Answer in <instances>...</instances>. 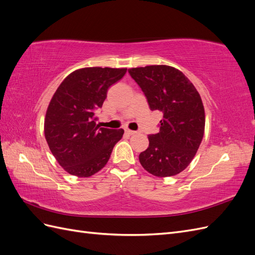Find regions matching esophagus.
Wrapping results in <instances>:
<instances>
[{"label": "esophagus", "instance_id": "esophagus-1", "mask_svg": "<svg viewBox=\"0 0 255 255\" xmlns=\"http://www.w3.org/2000/svg\"><path fill=\"white\" fill-rule=\"evenodd\" d=\"M126 133H127V134H128V135H134V134H136L137 132H135V130H132V129L126 128Z\"/></svg>", "mask_w": 255, "mask_h": 255}]
</instances>
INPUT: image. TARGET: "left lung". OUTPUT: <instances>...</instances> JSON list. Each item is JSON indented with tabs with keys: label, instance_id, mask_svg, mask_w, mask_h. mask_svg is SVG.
<instances>
[{
	"label": "left lung",
	"instance_id": "left-lung-1",
	"mask_svg": "<svg viewBox=\"0 0 255 255\" xmlns=\"http://www.w3.org/2000/svg\"><path fill=\"white\" fill-rule=\"evenodd\" d=\"M144 94L151 111L163 113L159 132L149 135V146L139 154L149 173L172 176L195 157L205 127L204 106L192 83L177 69L154 65L128 69Z\"/></svg>",
	"mask_w": 255,
	"mask_h": 255
}]
</instances>
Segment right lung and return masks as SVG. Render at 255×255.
Instances as JSON below:
<instances>
[{
	"label": "right lung",
	"mask_w": 255,
	"mask_h": 255,
	"mask_svg": "<svg viewBox=\"0 0 255 255\" xmlns=\"http://www.w3.org/2000/svg\"><path fill=\"white\" fill-rule=\"evenodd\" d=\"M127 68H82L69 74L52 97L44 119L49 148L65 170L79 177L94 175L107 164L125 130L100 128L96 111L107 90Z\"/></svg>",
	"instance_id": "obj_1"
}]
</instances>
